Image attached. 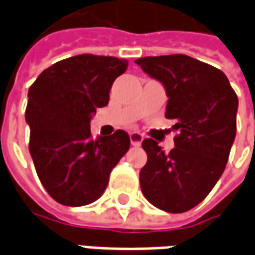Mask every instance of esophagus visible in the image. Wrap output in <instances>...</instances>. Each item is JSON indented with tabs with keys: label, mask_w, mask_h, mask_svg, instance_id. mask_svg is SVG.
Segmentation results:
<instances>
[{
	"label": "esophagus",
	"mask_w": 255,
	"mask_h": 255,
	"mask_svg": "<svg viewBox=\"0 0 255 255\" xmlns=\"http://www.w3.org/2000/svg\"><path fill=\"white\" fill-rule=\"evenodd\" d=\"M129 139H131L132 146H140L142 140H143V135L139 132H129Z\"/></svg>",
	"instance_id": "34e87169"
}]
</instances>
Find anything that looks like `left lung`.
<instances>
[{"mask_svg": "<svg viewBox=\"0 0 255 255\" xmlns=\"http://www.w3.org/2000/svg\"><path fill=\"white\" fill-rule=\"evenodd\" d=\"M135 63L164 84L166 119L176 120L175 147L165 153L153 139L142 147V192L169 213L187 212L202 202L227 165L236 135L238 97L217 68L184 54L138 58Z\"/></svg>", "mask_w": 255, "mask_h": 255, "instance_id": "1", "label": "left lung"}]
</instances>
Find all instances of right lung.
Here are the masks:
<instances>
[{"instance_id": "obj_1", "label": "right lung", "mask_w": 255, "mask_h": 255, "mask_svg": "<svg viewBox=\"0 0 255 255\" xmlns=\"http://www.w3.org/2000/svg\"><path fill=\"white\" fill-rule=\"evenodd\" d=\"M127 60L79 54L45 69L31 84L25 122L30 154L49 195L65 206H84L104 194L112 169L129 149V135L91 138L90 120L109 102L112 84Z\"/></svg>"}]
</instances>
